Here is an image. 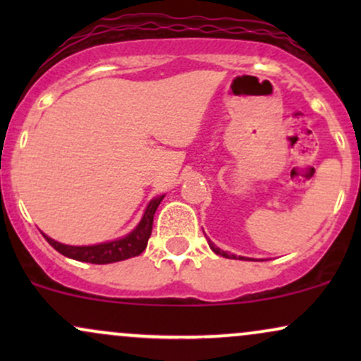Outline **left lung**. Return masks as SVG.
I'll list each match as a JSON object with an SVG mask.
<instances>
[{"mask_svg": "<svg viewBox=\"0 0 361 361\" xmlns=\"http://www.w3.org/2000/svg\"><path fill=\"white\" fill-rule=\"evenodd\" d=\"M209 246H210V250H212L215 255H221V256H224V258H235V255H229V252H226V251H222V250H219L217 246H215V244L212 243V241H209ZM239 259H244V261H255V259H251V258H246V256H239Z\"/></svg>", "mask_w": 361, "mask_h": 361, "instance_id": "1", "label": "left lung"}]
</instances>
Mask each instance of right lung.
I'll return each instance as SVG.
<instances>
[{
    "label": "right lung",
    "instance_id": "right-lung-1",
    "mask_svg": "<svg viewBox=\"0 0 361 361\" xmlns=\"http://www.w3.org/2000/svg\"><path fill=\"white\" fill-rule=\"evenodd\" d=\"M163 198L164 195H159V197L152 198V200L147 204L146 210H144L142 219H140L137 226H135L127 235L114 239V241L91 244V246H69V244L54 241L52 238H49V235L45 234L44 238L47 239V243L51 244L54 250L59 251L61 255L68 256V258L76 259V261H85V263L109 264V263H117V261L134 258V256H139L140 252L146 250L147 241L152 233V221H154V214Z\"/></svg>",
    "mask_w": 361,
    "mask_h": 361
}]
</instances>
